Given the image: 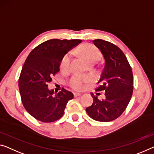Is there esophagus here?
<instances>
[{
	"label": "esophagus",
	"instance_id": "1",
	"mask_svg": "<svg viewBox=\"0 0 154 154\" xmlns=\"http://www.w3.org/2000/svg\"><path fill=\"white\" fill-rule=\"evenodd\" d=\"M80 95H81V94H80V93H77V92H74V97L79 96H80Z\"/></svg>",
	"mask_w": 154,
	"mask_h": 154
}]
</instances>
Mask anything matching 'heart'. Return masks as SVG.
<instances>
[{
  "instance_id": "heart-1",
  "label": "heart",
  "mask_w": 154,
  "mask_h": 154,
  "mask_svg": "<svg viewBox=\"0 0 154 154\" xmlns=\"http://www.w3.org/2000/svg\"><path fill=\"white\" fill-rule=\"evenodd\" d=\"M79 52L82 56V57L86 60V62L89 64L95 63L100 58V51L96 47L91 44H85L83 45L80 46L79 48ZM70 60V53L65 54L60 62V69L62 70L67 69L69 66ZM91 77L88 75L82 76V75H74L70 79L69 83L72 88L79 89L82 87L84 82L89 81Z\"/></svg>"
}]
</instances>
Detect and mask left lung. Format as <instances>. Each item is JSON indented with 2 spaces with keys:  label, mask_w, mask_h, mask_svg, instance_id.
<instances>
[{
  "label": "left lung",
  "mask_w": 154,
  "mask_h": 154,
  "mask_svg": "<svg viewBox=\"0 0 154 154\" xmlns=\"http://www.w3.org/2000/svg\"><path fill=\"white\" fill-rule=\"evenodd\" d=\"M94 44L105 58V67L97 84L96 91H105V98L98 99L93 93L94 102L86 112L92 119L109 122L124 112L133 93L134 77L131 67L125 54L112 42L96 39ZM99 94V93H98Z\"/></svg>",
  "instance_id": "8db88e82"
}]
</instances>
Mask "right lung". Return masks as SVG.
<instances>
[{
	"instance_id": "add662e5",
	"label": "right lung",
	"mask_w": 154,
	"mask_h": 154,
	"mask_svg": "<svg viewBox=\"0 0 154 154\" xmlns=\"http://www.w3.org/2000/svg\"><path fill=\"white\" fill-rule=\"evenodd\" d=\"M82 41L48 40L35 47L23 66L18 87L23 105L27 112L42 122H52L63 116L68 101L74 98L64 88L55 95L48 83L59 72L63 56Z\"/></svg>"
}]
</instances>
